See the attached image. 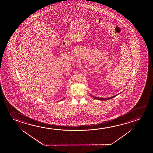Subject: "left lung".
<instances>
[{
    "mask_svg": "<svg viewBox=\"0 0 153 153\" xmlns=\"http://www.w3.org/2000/svg\"><path fill=\"white\" fill-rule=\"evenodd\" d=\"M117 95H114V96H113V97H110V98H97V97H92L93 98H94V99H98V100H109L110 99H111V98H113L114 97H115Z\"/></svg>",
    "mask_w": 153,
    "mask_h": 153,
    "instance_id": "obj_1",
    "label": "left lung"
}]
</instances>
